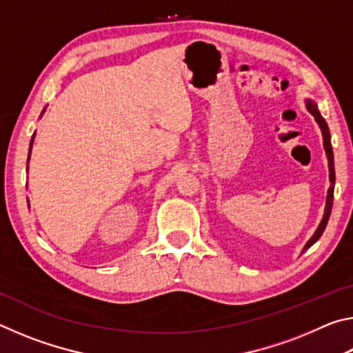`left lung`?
Segmentation results:
<instances>
[{
    "instance_id": "left-lung-1",
    "label": "left lung",
    "mask_w": 353,
    "mask_h": 353,
    "mask_svg": "<svg viewBox=\"0 0 353 353\" xmlns=\"http://www.w3.org/2000/svg\"><path fill=\"white\" fill-rule=\"evenodd\" d=\"M307 109L308 112L312 113L314 117L316 123L319 124V128L322 130V139H324V149H325V154H327V160H328V171H330V188H328V193H327V201H325V210H324V216L321 219V224L318 229H316L314 235L310 238L307 241L305 248H303L302 252H305L308 248H312L313 244L319 240L321 235L324 234L325 230V225L328 223V218H330V213H332V205H333V190H334V163H333V149H332V141H330V130H328V126L325 123V119L322 118V115L318 110V105H316L314 101L312 99H307Z\"/></svg>"
}]
</instances>
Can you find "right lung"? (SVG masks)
I'll return each instance as SVG.
<instances>
[{"instance_id": "right-lung-1", "label": "right lung", "mask_w": 353, "mask_h": 353, "mask_svg": "<svg viewBox=\"0 0 353 353\" xmlns=\"http://www.w3.org/2000/svg\"><path fill=\"white\" fill-rule=\"evenodd\" d=\"M35 135V134H34ZM34 135H32V139H31V145H29V154H28V163H29V157H31V148H32V143H34Z\"/></svg>"}]
</instances>
